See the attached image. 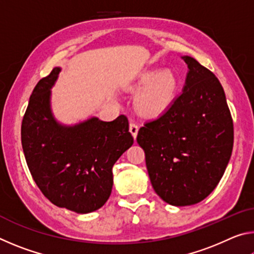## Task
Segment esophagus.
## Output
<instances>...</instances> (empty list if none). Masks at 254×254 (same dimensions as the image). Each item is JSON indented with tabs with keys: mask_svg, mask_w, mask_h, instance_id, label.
Masks as SVG:
<instances>
[{
	"mask_svg": "<svg viewBox=\"0 0 254 254\" xmlns=\"http://www.w3.org/2000/svg\"><path fill=\"white\" fill-rule=\"evenodd\" d=\"M128 130H130L132 136L135 139L136 135H137V131H139V127H137V124H135L134 122H131V123H130V127H128Z\"/></svg>",
	"mask_w": 254,
	"mask_h": 254,
	"instance_id": "1",
	"label": "esophagus"
}]
</instances>
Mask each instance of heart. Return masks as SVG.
Returning a JSON list of instances; mask_svg holds the SVG:
<instances>
[{
    "mask_svg": "<svg viewBox=\"0 0 254 254\" xmlns=\"http://www.w3.org/2000/svg\"><path fill=\"white\" fill-rule=\"evenodd\" d=\"M140 88L135 97V104L147 114L162 113L170 105L176 92V79L169 72L160 69L143 71L136 80Z\"/></svg>",
    "mask_w": 254,
    "mask_h": 254,
    "instance_id": "b5f03b06",
    "label": "heart"
}]
</instances>
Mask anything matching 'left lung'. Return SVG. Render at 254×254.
Returning <instances> with one entry per match:
<instances>
[{
  "label": "left lung",
  "mask_w": 254,
  "mask_h": 254,
  "mask_svg": "<svg viewBox=\"0 0 254 254\" xmlns=\"http://www.w3.org/2000/svg\"><path fill=\"white\" fill-rule=\"evenodd\" d=\"M182 58L188 67L182 94L136 136L154 191L174 206L197 204L214 190L234 139L220 80L196 59Z\"/></svg>",
  "instance_id": "obj_1"
}]
</instances>
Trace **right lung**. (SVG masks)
<instances>
[{"label":"right lung","instance_id":"add662e5","mask_svg":"<svg viewBox=\"0 0 254 254\" xmlns=\"http://www.w3.org/2000/svg\"><path fill=\"white\" fill-rule=\"evenodd\" d=\"M55 67L30 96L21 141L30 173L47 198L58 207L87 214L106 203L113 187V168L133 144L127 117L105 122L92 117L67 126L51 110Z\"/></svg>","mask_w":254,"mask_h":254}]
</instances>
